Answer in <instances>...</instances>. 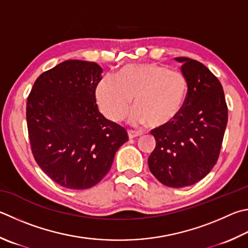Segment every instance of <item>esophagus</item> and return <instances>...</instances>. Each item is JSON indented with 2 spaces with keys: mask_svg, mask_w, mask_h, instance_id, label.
<instances>
[{
  "mask_svg": "<svg viewBox=\"0 0 248 248\" xmlns=\"http://www.w3.org/2000/svg\"><path fill=\"white\" fill-rule=\"evenodd\" d=\"M140 136H142L141 132H138V131H133V130H129L128 131V137L129 139H136Z\"/></svg>",
  "mask_w": 248,
  "mask_h": 248,
  "instance_id": "1",
  "label": "esophagus"
}]
</instances>
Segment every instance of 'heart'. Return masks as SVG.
<instances>
[{"label": "heart", "instance_id": "1", "mask_svg": "<svg viewBox=\"0 0 248 248\" xmlns=\"http://www.w3.org/2000/svg\"><path fill=\"white\" fill-rule=\"evenodd\" d=\"M187 82L183 75L157 64L127 65L117 78L107 75L98 82L95 97L106 118L119 121L133 104L129 117L134 125L150 123L153 128L170 124L183 109Z\"/></svg>", "mask_w": 248, "mask_h": 248}]
</instances>
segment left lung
Wrapping results in <instances>:
<instances>
[{"label":"left lung","instance_id":"1","mask_svg":"<svg viewBox=\"0 0 248 248\" xmlns=\"http://www.w3.org/2000/svg\"><path fill=\"white\" fill-rule=\"evenodd\" d=\"M187 82V96L179 116L152 130L156 147L148 167L170 187L192 186L205 178L218 160L228 123L222 85L202 62L175 57Z\"/></svg>","mask_w":248,"mask_h":248}]
</instances>
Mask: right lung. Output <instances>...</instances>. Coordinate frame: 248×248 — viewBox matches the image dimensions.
I'll use <instances>...</instances> for the list:
<instances>
[{"label": "right lung", "mask_w": 248, "mask_h": 248, "mask_svg": "<svg viewBox=\"0 0 248 248\" xmlns=\"http://www.w3.org/2000/svg\"><path fill=\"white\" fill-rule=\"evenodd\" d=\"M103 69L69 60L40 75L27 101V125L35 161L60 186L85 190L108 172L125 129L106 119L95 100Z\"/></svg>", "instance_id": "obj_1"}]
</instances>
